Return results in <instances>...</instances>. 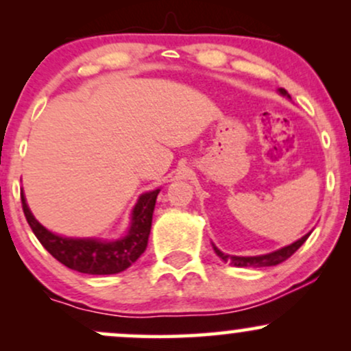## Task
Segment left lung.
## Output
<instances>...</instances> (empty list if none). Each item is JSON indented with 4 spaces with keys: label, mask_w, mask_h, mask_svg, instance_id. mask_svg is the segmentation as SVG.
Listing matches in <instances>:
<instances>
[{
    "label": "left lung",
    "mask_w": 351,
    "mask_h": 351,
    "mask_svg": "<svg viewBox=\"0 0 351 351\" xmlns=\"http://www.w3.org/2000/svg\"><path fill=\"white\" fill-rule=\"evenodd\" d=\"M279 94L284 95V97L291 99V95H289V92L285 90V88H279ZM308 236L310 232L308 234L302 236L300 239L295 241V243L285 245V247L277 249V251L274 252L263 254V256H231V254H224L223 251H219L215 244H213V249H215V252L217 254L219 259H223L224 263L236 265V267H271V265H277L284 263V261H287L289 257H291L292 254L295 252L297 249L305 243V241H307Z\"/></svg>",
    "instance_id": "1"
}]
</instances>
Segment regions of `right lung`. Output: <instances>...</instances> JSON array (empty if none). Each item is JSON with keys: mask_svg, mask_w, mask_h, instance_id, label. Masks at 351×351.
<instances>
[{"mask_svg": "<svg viewBox=\"0 0 351 351\" xmlns=\"http://www.w3.org/2000/svg\"><path fill=\"white\" fill-rule=\"evenodd\" d=\"M160 188L143 193L132 209L130 228L127 234L115 241H104L97 237H64L49 231L33 216L21 193L23 211L39 243L52 257L66 267L90 276L119 274L130 267L145 252L152 229L153 209Z\"/></svg>", "mask_w": 351, "mask_h": 351, "instance_id": "1", "label": "right lung"}]
</instances>
